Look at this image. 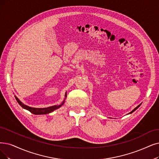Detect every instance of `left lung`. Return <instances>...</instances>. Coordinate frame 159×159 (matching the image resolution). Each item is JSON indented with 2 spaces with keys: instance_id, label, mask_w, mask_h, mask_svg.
<instances>
[{
  "instance_id": "1",
  "label": "left lung",
  "mask_w": 159,
  "mask_h": 159,
  "mask_svg": "<svg viewBox=\"0 0 159 159\" xmlns=\"http://www.w3.org/2000/svg\"><path fill=\"white\" fill-rule=\"evenodd\" d=\"M139 106H140V104H139V105H138V106H137L136 107H135V108H134V110H132V111H131L130 113H132L133 111H135V110H136V109H138V107H139Z\"/></svg>"
}]
</instances>
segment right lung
Wrapping results in <instances>:
<instances>
[{"instance_id":"1","label":"right lung","mask_w":159,"mask_h":159,"mask_svg":"<svg viewBox=\"0 0 159 159\" xmlns=\"http://www.w3.org/2000/svg\"><path fill=\"white\" fill-rule=\"evenodd\" d=\"M65 97H66V93L65 94ZM16 100L17 101V102L19 103V104H20L22 107H23V108L29 110L32 113L36 114V115H42V114L49 113L51 112H52L53 111H54V110H55L57 109H58L59 107H60L65 102V101H63V102L62 104H61L60 105L53 106H51V107H45V108H35V107H29V106H27L26 105L23 104L21 102L20 100H19L16 97Z\"/></svg>"}]
</instances>
